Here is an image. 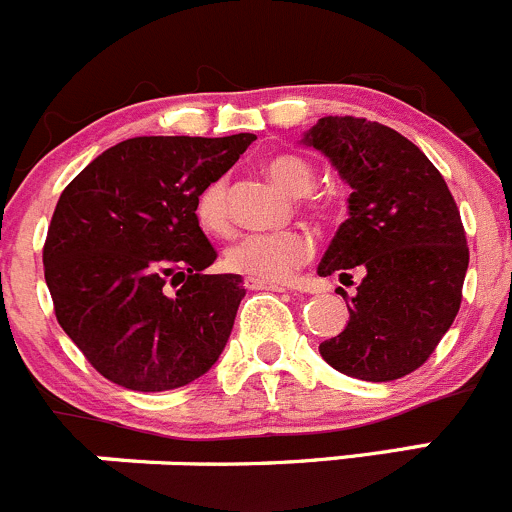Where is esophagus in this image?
<instances>
[{
    "instance_id": "obj_1",
    "label": "esophagus",
    "mask_w": 512,
    "mask_h": 512,
    "mask_svg": "<svg viewBox=\"0 0 512 512\" xmlns=\"http://www.w3.org/2000/svg\"><path fill=\"white\" fill-rule=\"evenodd\" d=\"M246 288L249 291H286L283 283H273V281H261V278H246Z\"/></svg>"
}]
</instances>
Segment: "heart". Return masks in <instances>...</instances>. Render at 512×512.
Returning a JSON list of instances; mask_svg holds the SVG:
<instances>
[{"mask_svg": "<svg viewBox=\"0 0 512 512\" xmlns=\"http://www.w3.org/2000/svg\"><path fill=\"white\" fill-rule=\"evenodd\" d=\"M266 171L281 189L288 194L303 196L313 189L311 164L301 156L278 154L266 161ZM311 201V196H306ZM196 221L201 229L211 236H224L231 229L229 214V179L216 176L209 184L201 186L194 204ZM313 254L311 236L298 229L281 231H258V234H244L231 241L224 251L226 271L239 276L261 278V281H286L301 263H306Z\"/></svg>", "mask_w": 512, "mask_h": 512, "instance_id": "obj_1", "label": "heart"}]
</instances>
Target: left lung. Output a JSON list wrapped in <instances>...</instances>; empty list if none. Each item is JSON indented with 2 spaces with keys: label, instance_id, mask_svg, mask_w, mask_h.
Wrapping results in <instances>:
<instances>
[{
  "label": "left lung",
  "instance_id": "1",
  "mask_svg": "<svg viewBox=\"0 0 512 512\" xmlns=\"http://www.w3.org/2000/svg\"><path fill=\"white\" fill-rule=\"evenodd\" d=\"M351 186L348 219L318 273H363L346 331L321 343L328 366L396 381L428 361L458 316L468 244L448 184L413 141L358 116H323L306 134Z\"/></svg>",
  "mask_w": 512,
  "mask_h": 512
}]
</instances>
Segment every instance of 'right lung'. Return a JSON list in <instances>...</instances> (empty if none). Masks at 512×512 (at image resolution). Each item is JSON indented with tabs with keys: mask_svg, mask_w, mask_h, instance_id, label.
Masks as SVG:
<instances>
[{
	"mask_svg": "<svg viewBox=\"0 0 512 512\" xmlns=\"http://www.w3.org/2000/svg\"><path fill=\"white\" fill-rule=\"evenodd\" d=\"M254 139L134 136L96 156L59 196L42 254L54 313L116 386L171 391L219 361L244 278L201 273L216 249L194 204Z\"/></svg>",
	"mask_w": 512,
	"mask_h": 512,
	"instance_id": "add662e5",
	"label": "right lung"
}]
</instances>
